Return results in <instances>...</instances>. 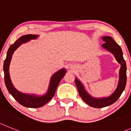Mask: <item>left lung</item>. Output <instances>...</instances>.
<instances>
[{
    "label": "left lung",
    "mask_w": 131,
    "mask_h": 131,
    "mask_svg": "<svg viewBox=\"0 0 131 131\" xmlns=\"http://www.w3.org/2000/svg\"><path fill=\"white\" fill-rule=\"evenodd\" d=\"M102 40L105 41V43L102 45V47L106 50L111 52L115 57L117 61L121 65L119 71V81L115 91L111 95L105 98H94L88 93L81 82L77 78L75 79V85L80 96L86 103L94 108L105 107L115 103L124 90L127 82L126 64L123 57V53L121 47L110 36H103L102 37Z\"/></svg>",
    "instance_id": "1"
}]
</instances>
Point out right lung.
<instances>
[{
	"label": "right lung",
	"mask_w": 131,
	"mask_h": 131,
	"mask_svg": "<svg viewBox=\"0 0 131 131\" xmlns=\"http://www.w3.org/2000/svg\"><path fill=\"white\" fill-rule=\"evenodd\" d=\"M38 37V35H26L22 36L19 38L17 39L14 42V43L10 45L9 47L7 53L6 59L4 63V81L8 91L19 104L28 108L41 107L50 102L54 96L57 88L66 72V69H62L53 74L51 78L48 91L45 95L42 96L23 93L19 91L14 88L10 79L9 72V65H10V60L12 59V56L14 53V51L20 45L30 41L31 40L36 39Z\"/></svg>",
	"instance_id": "obj_1"
}]
</instances>
